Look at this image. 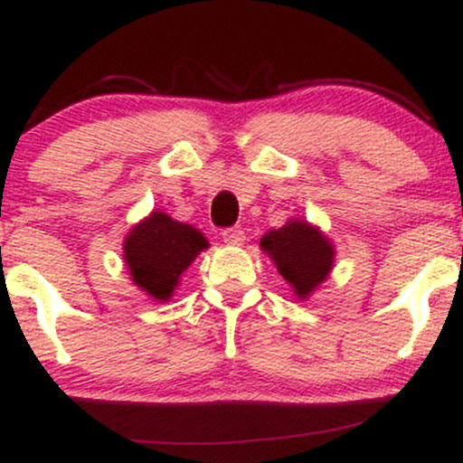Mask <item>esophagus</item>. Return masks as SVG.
I'll return each mask as SVG.
<instances>
[{
  "mask_svg": "<svg viewBox=\"0 0 463 463\" xmlns=\"http://www.w3.org/2000/svg\"><path fill=\"white\" fill-rule=\"evenodd\" d=\"M222 239H224L226 246H241L246 235H243V231H237V228H228V231L222 232Z\"/></svg>",
  "mask_w": 463,
  "mask_h": 463,
  "instance_id": "esophagus-1",
  "label": "esophagus"
}]
</instances>
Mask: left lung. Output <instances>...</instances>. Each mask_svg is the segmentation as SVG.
<instances>
[{"label":"left lung","instance_id":"1","mask_svg":"<svg viewBox=\"0 0 463 463\" xmlns=\"http://www.w3.org/2000/svg\"><path fill=\"white\" fill-rule=\"evenodd\" d=\"M259 246L289 283L296 300L309 298L333 272L335 243L320 226L300 217L265 232Z\"/></svg>","mask_w":463,"mask_h":463}]
</instances>
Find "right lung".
I'll return each instance as SVG.
<instances>
[{
	"label": "right lung",
	"mask_w": 463,
	"mask_h": 463,
	"mask_svg": "<svg viewBox=\"0 0 463 463\" xmlns=\"http://www.w3.org/2000/svg\"><path fill=\"white\" fill-rule=\"evenodd\" d=\"M121 246L132 283L150 298L169 302L184 269L209 248V239L200 228L152 211L130 228Z\"/></svg>",
	"instance_id": "obj_1"
}]
</instances>
